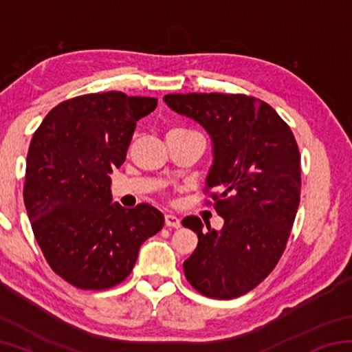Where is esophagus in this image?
Wrapping results in <instances>:
<instances>
[{"label": "esophagus", "instance_id": "34e87169", "mask_svg": "<svg viewBox=\"0 0 352 352\" xmlns=\"http://www.w3.org/2000/svg\"><path fill=\"white\" fill-rule=\"evenodd\" d=\"M164 222L168 226H170V228H178L180 226V219H178L175 214H166L164 216Z\"/></svg>", "mask_w": 352, "mask_h": 352}]
</instances>
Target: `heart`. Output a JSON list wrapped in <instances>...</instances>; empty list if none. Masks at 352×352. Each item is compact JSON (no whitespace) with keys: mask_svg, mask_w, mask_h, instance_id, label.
Listing matches in <instances>:
<instances>
[{"mask_svg":"<svg viewBox=\"0 0 352 352\" xmlns=\"http://www.w3.org/2000/svg\"><path fill=\"white\" fill-rule=\"evenodd\" d=\"M172 130H184V129H172Z\"/></svg>","mask_w":352,"mask_h":352,"instance_id":"obj_1","label":"heart"}]
</instances>
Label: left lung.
Masks as SVG:
<instances>
[{
    "label": "left lung",
    "instance_id": "left-lung-1",
    "mask_svg": "<svg viewBox=\"0 0 352 352\" xmlns=\"http://www.w3.org/2000/svg\"><path fill=\"white\" fill-rule=\"evenodd\" d=\"M164 102L211 135L205 192L225 220L216 231L204 230L195 216L183 219L199 237L183 262L184 276L205 296L245 295L275 269L295 222L301 194L295 136L269 104L247 94H166Z\"/></svg>",
    "mask_w": 352,
    "mask_h": 352
}]
</instances>
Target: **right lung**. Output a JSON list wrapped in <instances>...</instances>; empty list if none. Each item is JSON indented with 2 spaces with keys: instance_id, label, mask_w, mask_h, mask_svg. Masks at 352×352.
Instances as JSON below:
<instances>
[{
  "instance_id": "right-lung-1",
  "label": "right lung",
  "mask_w": 352,
  "mask_h": 352,
  "mask_svg": "<svg viewBox=\"0 0 352 352\" xmlns=\"http://www.w3.org/2000/svg\"><path fill=\"white\" fill-rule=\"evenodd\" d=\"M157 102L121 91L82 94L56 105L32 136L23 189L28 216L47 264L77 289L122 283L142 242L163 228L157 208L111 205L110 190L136 121Z\"/></svg>"
}]
</instances>
